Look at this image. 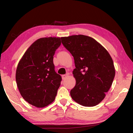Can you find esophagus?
Here are the masks:
<instances>
[{"instance_id":"obj_1","label":"esophagus","mask_w":133,"mask_h":133,"mask_svg":"<svg viewBox=\"0 0 133 133\" xmlns=\"http://www.w3.org/2000/svg\"><path fill=\"white\" fill-rule=\"evenodd\" d=\"M68 76V74H65V75H63V76H62V79H63V80H65V79Z\"/></svg>"}]
</instances>
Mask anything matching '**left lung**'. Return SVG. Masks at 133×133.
I'll use <instances>...</instances> for the list:
<instances>
[{"instance_id":"left-lung-1","label":"left lung","mask_w":133,"mask_h":133,"mask_svg":"<svg viewBox=\"0 0 133 133\" xmlns=\"http://www.w3.org/2000/svg\"><path fill=\"white\" fill-rule=\"evenodd\" d=\"M64 46L74 57L76 85L70 90L73 100L85 107L98 105L104 99L115 76L108 52L94 39L84 35L61 37Z\"/></svg>"}]
</instances>
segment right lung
<instances>
[{"instance_id": "1", "label": "right lung", "mask_w": 133, "mask_h": 133, "mask_svg": "<svg viewBox=\"0 0 133 133\" xmlns=\"http://www.w3.org/2000/svg\"><path fill=\"white\" fill-rule=\"evenodd\" d=\"M59 37L39 38L32 43L18 64L16 81L20 94L29 104L43 108L52 103L61 77L55 71L54 55Z\"/></svg>"}]
</instances>
